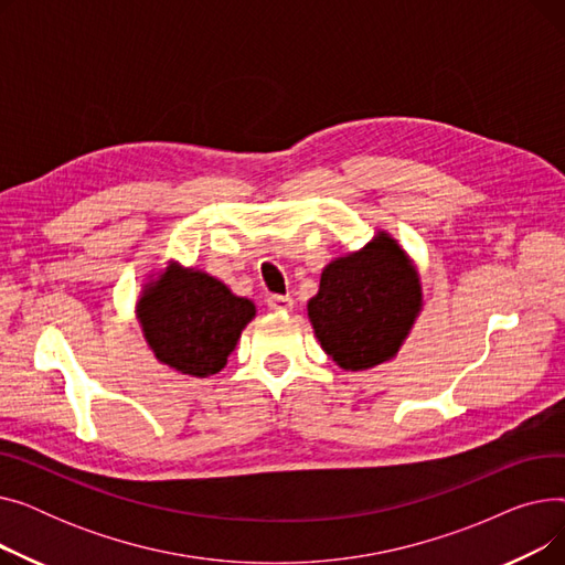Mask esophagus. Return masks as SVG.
Instances as JSON below:
<instances>
[{
    "label": "esophagus",
    "instance_id": "34e87169",
    "mask_svg": "<svg viewBox=\"0 0 565 565\" xmlns=\"http://www.w3.org/2000/svg\"><path fill=\"white\" fill-rule=\"evenodd\" d=\"M267 307H270L273 311H290L292 309V298L290 295H270V300H267Z\"/></svg>",
    "mask_w": 565,
    "mask_h": 565
}]
</instances>
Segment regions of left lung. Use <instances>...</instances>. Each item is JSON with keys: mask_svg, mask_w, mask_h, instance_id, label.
Listing matches in <instances>:
<instances>
[{"mask_svg": "<svg viewBox=\"0 0 565 565\" xmlns=\"http://www.w3.org/2000/svg\"><path fill=\"white\" fill-rule=\"evenodd\" d=\"M422 307L417 267L387 231L324 265L320 288L307 302L320 348L345 371L394 360Z\"/></svg>", "mask_w": 565, "mask_h": 565, "instance_id": "obj_1", "label": "left lung"}]
</instances>
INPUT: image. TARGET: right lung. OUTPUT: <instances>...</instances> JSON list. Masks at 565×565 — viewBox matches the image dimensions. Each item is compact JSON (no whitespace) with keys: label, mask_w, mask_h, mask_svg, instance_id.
I'll return each mask as SVG.
<instances>
[{"label":"right lung","mask_w":565,"mask_h":565,"mask_svg":"<svg viewBox=\"0 0 565 565\" xmlns=\"http://www.w3.org/2000/svg\"><path fill=\"white\" fill-rule=\"evenodd\" d=\"M143 284L135 313L156 360L175 373L211 377L226 366L256 307L196 267L169 260Z\"/></svg>","instance_id":"1"}]
</instances>
